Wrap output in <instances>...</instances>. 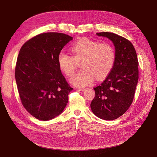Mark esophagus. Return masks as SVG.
I'll return each mask as SVG.
<instances>
[{"label": "esophagus", "instance_id": "1", "mask_svg": "<svg viewBox=\"0 0 157 157\" xmlns=\"http://www.w3.org/2000/svg\"><path fill=\"white\" fill-rule=\"evenodd\" d=\"M77 90H78V91H81V92H84L85 91V88H77Z\"/></svg>", "mask_w": 157, "mask_h": 157}]
</instances>
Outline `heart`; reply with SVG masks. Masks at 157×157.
I'll use <instances>...</instances> for the list:
<instances>
[{
  "label": "heart",
  "mask_w": 157,
  "mask_h": 157,
  "mask_svg": "<svg viewBox=\"0 0 157 157\" xmlns=\"http://www.w3.org/2000/svg\"><path fill=\"white\" fill-rule=\"evenodd\" d=\"M73 56L60 52L57 60L60 70L70 76L76 70L78 62L82 61L81 70L69 79L75 86L83 88L92 84L95 78L102 80L111 72L115 62V51L108 43H100L89 39H82L71 48Z\"/></svg>",
  "instance_id": "b5f03b06"
}]
</instances>
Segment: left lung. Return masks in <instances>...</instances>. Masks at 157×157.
Returning <instances> with one entry per match:
<instances>
[{
	"label": "left lung",
	"instance_id": "obj_1",
	"mask_svg": "<svg viewBox=\"0 0 157 157\" xmlns=\"http://www.w3.org/2000/svg\"><path fill=\"white\" fill-rule=\"evenodd\" d=\"M96 34L112 41L116 58L108 77L94 88L95 96L90 107L97 117L113 120L124 114L133 101L139 79L137 56L134 46L127 39L111 32Z\"/></svg>",
	"mask_w": 157,
	"mask_h": 157
}]
</instances>
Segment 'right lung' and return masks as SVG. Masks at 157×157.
<instances>
[{
	"instance_id": "right-lung-1",
	"label": "right lung",
	"mask_w": 157,
	"mask_h": 157,
	"mask_svg": "<svg viewBox=\"0 0 157 157\" xmlns=\"http://www.w3.org/2000/svg\"><path fill=\"white\" fill-rule=\"evenodd\" d=\"M72 37L47 32L30 39L21 48L15 78L21 103L36 118L47 121L60 115L72 90L60 71L58 55Z\"/></svg>"
}]
</instances>
